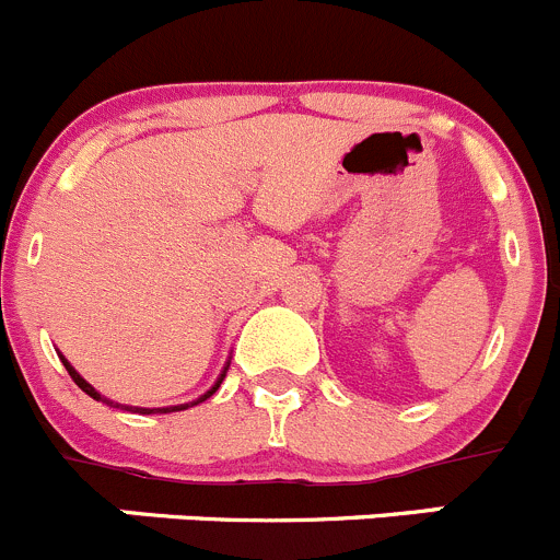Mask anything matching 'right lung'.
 Instances as JSON below:
<instances>
[{"mask_svg": "<svg viewBox=\"0 0 560 560\" xmlns=\"http://www.w3.org/2000/svg\"><path fill=\"white\" fill-rule=\"evenodd\" d=\"M59 361L65 363V369H68V374H70V377H73V383L79 385V388L84 390V394H90L92 399H95V401H103V405H108V407H122V410H128V412H142V416H153V412H177V410H188V407H194V405H199V401L210 399V396H213L215 390H219V385L224 383V377H226V369H230V361H226V363H224V369H221L219 380H215V383L210 385V388L205 390L202 396H197V399H191V401H183V405H166V407H133V405H117V401H112V399H106V396H103V394H97V390L92 388V385L86 383V380L81 377V374L75 372L73 366H70V361H68V358L62 355V352H59Z\"/></svg>", "mask_w": 560, "mask_h": 560, "instance_id": "1", "label": "right lung"}]
</instances>
